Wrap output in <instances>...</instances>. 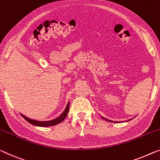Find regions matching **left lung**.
Masks as SVG:
<instances>
[{"label":"left lung","mask_w":160,"mask_h":160,"mask_svg":"<svg viewBox=\"0 0 160 160\" xmlns=\"http://www.w3.org/2000/svg\"><path fill=\"white\" fill-rule=\"evenodd\" d=\"M102 118L103 119H104V120H106V121H107V122H114V121H111V120H109V119H106V118L103 117H102ZM128 121H129V120H128Z\"/></svg>","instance_id":"obj_1"}]
</instances>
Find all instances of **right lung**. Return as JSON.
Segmentation results:
<instances>
[{
	"label": "right lung",
	"instance_id": "obj_1",
	"mask_svg": "<svg viewBox=\"0 0 160 160\" xmlns=\"http://www.w3.org/2000/svg\"><path fill=\"white\" fill-rule=\"evenodd\" d=\"M68 110H69V102L68 103L67 106H66V109L63 112L62 114H61L59 117H58L57 118H56L52 120H48V121H37V120L35 119H31L30 118L26 117L24 115L21 114V116L23 117L24 119H25L27 122L30 123L31 124L36 125V126L38 127H50V126H54V125H56L58 124H59L61 122H63L65 118L66 117L68 114Z\"/></svg>",
	"mask_w": 160,
	"mask_h": 160
}]
</instances>
